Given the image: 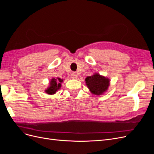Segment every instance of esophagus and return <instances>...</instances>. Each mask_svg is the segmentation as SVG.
Masks as SVG:
<instances>
[{"mask_svg": "<svg viewBox=\"0 0 154 154\" xmlns=\"http://www.w3.org/2000/svg\"><path fill=\"white\" fill-rule=\"evenodd\" d=\"M71 76V78L72 79H77L78 78V75L76 72H72Z\"/></svg>", "mask_w": 154, "mask_h": 154, "instance_id": "1", "label": "esophagus"}]
</instances>
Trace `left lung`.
Returning <instances> with one entry per match:
<instances>
[{"instance_id":"obj_1","label":"left lung","mask_w":154,"mask_h":154,"mask_svg":"<svg viewBox=\"0 0 154 154\" xmlns=\"http://www.w3.org/2000/svg\"><path fill=\"white\" fill-rule=\"evenodd\" d=\"M87 87L92 94L101 95L108 90L110 85V79L104 76H101L99 73H94L91 76L85 78Z\"/></svg>"}]
</instances>
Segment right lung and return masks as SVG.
<instances>
[{
    "instance_id": "1",
    "label": "right lung",
    "mask_w": 154,
    "mask_h": 154,
    "mask_svg": "<svg viewBox=\"0 0 154 154\" xmlns=\"http://www.w3.org/2000/svg\"><path fill=\"white\" fill-rule=\"evenodd\" d=\"M63 82V80L62 78H53L49 82V87L45 90V92L50 95L54 94L59 89H60Z\"/></svg>"
}]
</instances>
